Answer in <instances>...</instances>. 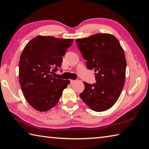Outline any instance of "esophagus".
Listing matches in <instances>:
<instances>
[{
    "instance_id": "esophagus-1",
    "label": "esophagus",
    "mask_w": 149,
    "mask_h": 149,
    "mask_svg": "<svg viewBox=\"0 0 149 149\" xmlns=\"http://www.w3.org/2000/svg\"><path fill=\"white\" fill-rule=\"evenodd\" d=\"M75 81V80H72V79H70V83H74Z\"/></svg>"
}]
</instances>
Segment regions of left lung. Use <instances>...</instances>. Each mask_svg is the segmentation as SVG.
<instances>
[{
	"label": "left lung",
	"mask_w": 149,
	"mask_h": 149,
	"mask_svg": "<svg viewBox=\"0 0 149 149\" xmlns=\"http://www.w3.org/2000/svg\"><path fill=\"white\" fill-rule=\"evenodd\" d=\"M87 68L94 70L96 83L84 82V90L79 96L95 111L111 107L119 98L124 85L126 59L124 52L116 38L99 33L76 40Z\"/></svg>",
	"instance_id": "obj_1"
}]
</instances>
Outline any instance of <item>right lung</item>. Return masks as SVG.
I'll list each match as a JSON object with an SVG mask.
<instances>
[{
	"instance_id": "add662e5",
	"label": "right lung",
	"mask_w": 149,
	"mask_h": 149,
	"mask_svg": "<svg viewBox=\"0 0 149 149\" xmlns=\"http://www.w3.org/2000/svg\"><path fill=\"white\" fill-rule=\"evenodd\" d=\"M73 39L38 36L25 47L19 61V82L30 105L47 111L58 104L70 81L52 75L61 65L62 56Z\"/></svg>"
}]
</instances>
